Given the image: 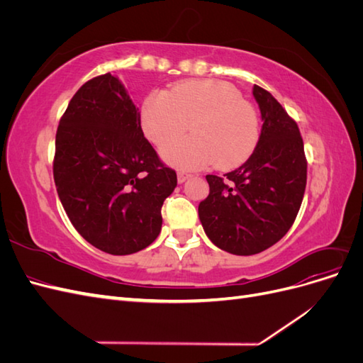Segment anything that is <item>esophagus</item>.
<instances>
[{
	"instance_id": "esophagus-1",
	"label": "esophagus",
	"mask_w": 363,
	"mask_h": 363,
	"mask_svg": "<svg viewBox=\"0 0 363 363\" xmlns=\"http://www.w3.org/2000/svg\"><path fill=\"white\" fill-rule=\"evenodd\" d=\"M189 177H191V175H189L188 172H183V171H179V172H177V180H179V183L186 182Z\"/></svg>"
}]
</instances>
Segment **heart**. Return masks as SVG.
<instances>
[{"label":"heart","instance_id":"obj_1","mask_svg":"<svg viewBox=\"0 0 363 363\" xmlns=\"http://www.w3.org/2000/svg\"><path fill=\"white\" fill-rule=\"evenodd\" d=\"M188 124L192 136L163 150V159L182 169L211 163L219 169L235 168L252 155L260 138L257 108L219 80L183 82L168 94H150L142 104V130L160 148L180 138Z\"/></svg>","mask_w":363,"mask_h":363}]
</instances>
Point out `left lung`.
<instances>
[{"label": "left lung", "instance_id": "8db88e82", "mask_svg": "<svg viewBox=\"0 0 363 363\" xmlns=\"http://www.w3.org/2000/svg\"><path fill=\"white\" fill-rule=\"evenodd\" d=\"M252 95L263 121L257 147L224 179L206 175L211 191L199 206L207 238L238 256L257 255L288 233L307 180L298 125L263 87L255 84Z\"/></svg>", "mask_w": 363, "mask_h": 363}]
</instances>
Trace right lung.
<instances>
[{
    "label": "right lung",
    "mask_w": 363,
    "mask_h": 363,
    "mask_svg": "<svg viewBox=\"0 0 363 363\" xmlns=\"http://www.w3.org/2000/svg\"><path fill=\"white\" fill-rule=\"evenodd\" d=\"M52 174L77 232L113 256L155 242L163 201L177 186V174L145 139L139 111L111 72L72 96L57 127Z\"/></svg>",
    "instance_id": "add662e5"
}]
</instances>
